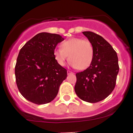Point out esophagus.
I'll use <instances>...</instances> for the list:
<instances>
[{"label": "esophagus", "mask_w": 133, "mask_h": 133, "mask_svg": "<svg viewBox=\"0 0 133 133\" xmlns=\"http://www.w3.org/2000/svg\"><path fill=\"white\" fill-rule=\"evenodd\" d=\"M67 73H68V75H70V74H73V72H71V71H69V70H68V71H67Z\"/></svg>", "instance_id": "esophagus-1"}]
</instances>
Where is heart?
<instances>
[{
	"instance_id": "obj_1",
	"label": "heart",
	"mask_w": 133,
	"mask_h": 133,
	"mask_svg": "<svg viewBox=\"0 0 133 133\" xmlns=\"http://www.w3.org/2000/svg\"><path fill=\"white\" fill-rule=\"evenodd\" d=\"M61 49L54 51V56L58 64L64 66L67 60L71 65L80 70L86 69L91 65L94 56V49L88 39L72 38L64 41L60 45Z\"/></svg>"
}]
</instances>
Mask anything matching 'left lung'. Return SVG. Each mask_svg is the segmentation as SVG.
<instances>
[{"label": "left lung", "instance_id": "left-lung-1", "mask_svg": "<svg viewBox=\"0 0 133 133\" xmlns=\"http://www.w3.org/2000/svg\"><path fill=\"white\" fill-rule=\"evenodd\" d=\"M91 42L94 56L91 65L84 71L76 74L75 91L77 96L86 102L101 101L114 89L119 65L117 53L103 37L92 32H82Z\"/></svg>", "mask_w": 133, "mask_h": 133}]
</instances>
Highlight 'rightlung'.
<instances>
[{
    "label": "right lung",
    "instance_id": "obj_1",
    "mask_svg": "<svg viewBox=\"0 0 133 133\" xmlns=\"http://www.w3.org/2000/svg\"><path fill=\"white\" fill-rule=\"evenodd\" d=\"M59 34L39 33L19 51L15 68L17 86L28 101L43 105L56 97L67 77V70L54 56L58 43L64 41Z\"/></svg>",
    "mask_w": 133,
    "mask_h": 133
}]
</instances>
